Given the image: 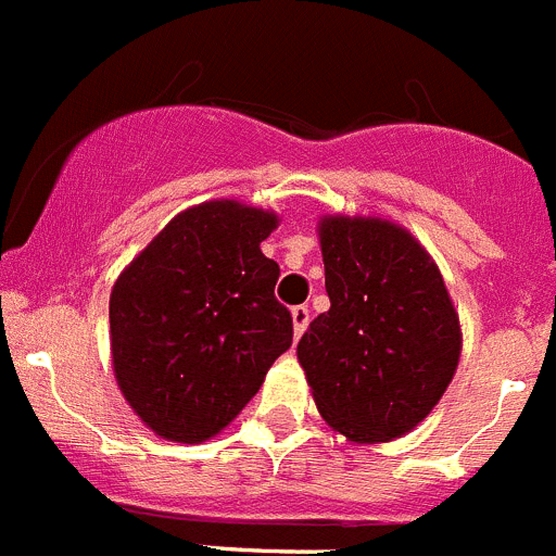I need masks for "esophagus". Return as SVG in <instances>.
<instances>
[{
    "mask_svg": "<svg viewBox=\"0 0 556 556\" xmlns=\"http://www.w3.org/2000/svg\"><path fill=\"white\" fill-rule=\"evenodd\" d=\"M292 323H294V336H303L305 328H308V323H312V308H308V305H294Z\"/></svg>",
    "mask_w": 556,
    "mask_h": 556,
    "instance_id": "34e87169",
    "label": "esophagus"
}]
</instances>
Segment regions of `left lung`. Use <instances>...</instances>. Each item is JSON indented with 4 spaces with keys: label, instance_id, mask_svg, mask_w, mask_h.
<instances>
[{
    "label": "left lung",
    "instance_id": "obj_1",
    "mask_svg": "<svg viewBox=\"0 0 556 556\" xmlns=\"http://www.w3.org/2000/svg\"><path fill=\"white\" fill-rule=\"evenodd\" d=\"M330 308L298 344L319 414L358 444L414 430L460 358V323L435 262L375 217L319 223Z\"/></svg>",
    "mask_w": 556,
    "mask_h": 556
}]
</instances>
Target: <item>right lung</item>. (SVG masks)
Segmentation results:
<instances>
[{"label":"right lung","mask_w":556,"mask_h":556,"mask_svg":"<svg viewBox=\"0 0 556 556\" xmlns=\"http://www.w3.org/2000/svg\"><path fill=\"white\" fill-rule=\"evenodd\" d=\"M275 226L264 208L201 203L112 287L115 378L156 435L201 444L220 432L292 348V314L275 300L281 267L258 248Z\"/></svg>","instance_id":"obj_1"}]
</instances>
